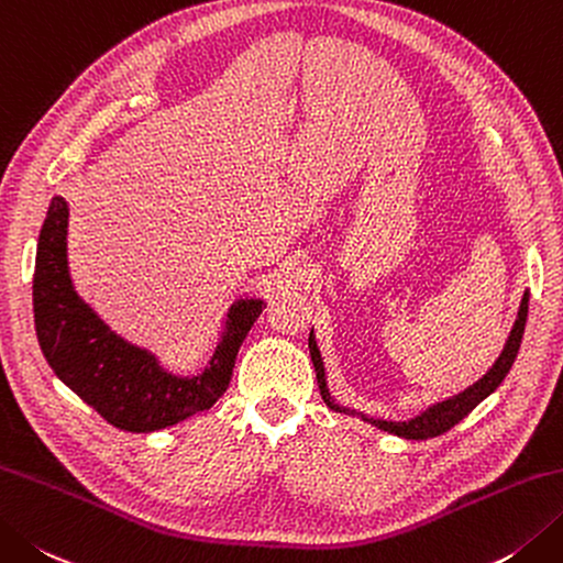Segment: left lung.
<instances>
[{"label":"left lung","instance_id":"obj_1","mask_svg":"<svg viewBox=\"0 0 563 563\" xmlns=\"http://www.w3.org/2000/svg\"><path fill=\"white\" fill-rule=\"evenodd\" d=\"M527 305H530V292H525V297H522L520 312H517L515 327L510 332L508 344H505V349H503L500 358L495 361V366L478 383H473L471 388H466L464 393H459V395H454V398H449L444 402L432 405L429 410H424L422 415H417L415 420H410V422H385V420H373V417H366V415H361V420L380 427L383 432L398 434V437H405V439H432V437L449 432L451 427L464 420V417L473 410V407L486 400L488 395L495 388H498V385L505 380V376L510 373L512 363L517 358V351H520V344H522V334H525V324H527ZM310 356H312V363H314L317 383H319V390H322L324 402L336 412L358 415L356 410H349V407L336 405L332 400V395H329L327 378H324V363H322V356H319V349H317V341H314L312 332H310Z\"/></svg>","mask_w":563,"mask_h":563}]
</instances>
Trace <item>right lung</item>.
Instances as JSON below:
<instances>
[{"label": "right lung", "mask_w": 563, "mask_h": 563, "mask_svg": "<svg viewBox=\"0 0 563 563\" xmlns=\"http://www.w3.org/2000/svg\"><path fill=\"white\" fill-rule=\"evenodd\" d=\"M68 202L53 197L33 271V322L43 356L68 388L124 432H156L209 410L229 388L231 371L263 300H239L209 366L192 378L163 371L158 358L117 336L80 295L68 273Z\"/></svg>", "instance_id": "obj_1"}]
</instances>
